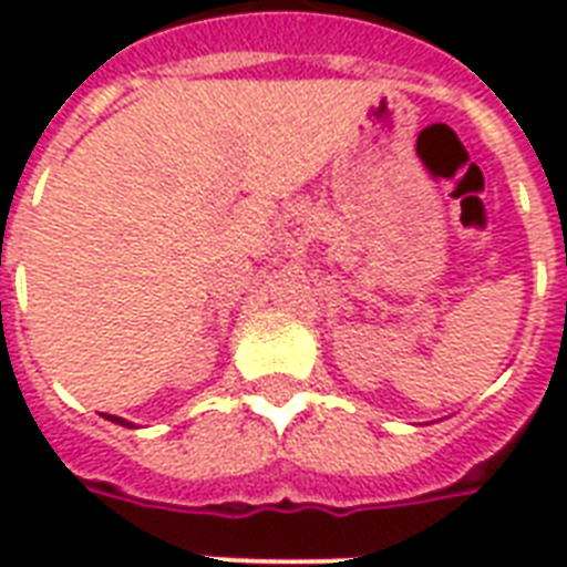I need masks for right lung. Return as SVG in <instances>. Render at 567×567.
<instances>
[{
    "label": "right lung",
    "instance_id": "obj_1",
    "mask_svg": "<svg viewBox=\"0 0 567 567\" xmlns=\"http://www.w3.org/2000/svg\"><path fill=\"white\" fill-rule=\"evenodd\" d=\"M105 417H111V421H114V423H126V421H123V417H114V414H105ZM126 426H128V423H126Z\"/></svg>",
    "mask_w": 567,
    "mask_h": 567
}]
</instances>
